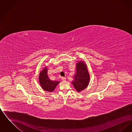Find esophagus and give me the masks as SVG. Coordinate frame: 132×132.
<instances>
[{
	"label": "esophagus",
	"instance_id": "1",
	"mask_svg": "<svg viewBox=\"0 0 132 132\" xmlns=\"http://www.w3.org/2000/svg\"><path fill=\"white\" fill-rule=\"evenodd\" d=\"M61 79H62V80L63 81H66V78H65V77H62L61 78Z\"/></svg>",
	"mask_w": 132,
	"mask_h": 132
}]
</instances>
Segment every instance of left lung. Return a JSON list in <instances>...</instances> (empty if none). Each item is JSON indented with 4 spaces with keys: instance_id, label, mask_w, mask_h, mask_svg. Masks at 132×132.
Here are the masks:
<instances>
[{
    "instance_id": "8db88e82",
    "label": "left lung",
    "mask_w": 132,
    "mask_h": 132,
    "mask_svg": "<svg viewBox=\"0 0 132 132\" xmlns=\"http://www.w3.org/2000/svg\"><path fill=\"white\" fill-rule=\"evenodd\" d=\"M72 84L78 92H81L87 87L89 81V75L86 64L79 62L77 64L76 74Z\"/></svg>"
}]
</instances>
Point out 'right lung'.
<instances>
[{"label":"right lung","mask_w":132,"mask_h":132,"mask_svg":"<svg viewBox=\"0 0 132 132\" xmlns=\"http://www.w3.org/2000/svg\"><path fill=\"white\" fill-rule=\"evenodd\" d=\"M39 82L43 89L48 92H53L57 85L60 82L58 81L50 80L47 75V70L46 67L39 74Z\"/></svg>","instance_id":"obj_1"}]
</instances>
